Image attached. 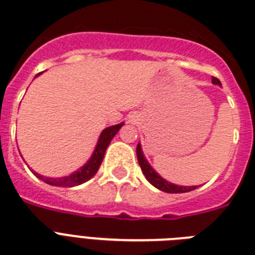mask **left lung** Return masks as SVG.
Listing matches in <instances>:
<instances>
[{
    "mask_svg": "<svg viewBox=\"0 0 255 255\" xmlns=\"http://www.w3.org/2000/svg\"><path fill=\"white\" fill-rule=\"evenodd\" d=\"M212 82L215 85H221V82L219 81V78L216 77H212ZM136 154H137V161H138V165L141 167L142 170V174L145 175V178L148 179L150 183H152L154 187L160 188L161 191H165V192H170V194H178V192H188V191H192V190H195L196 186H178V185H173L170 182L165 181L163 178H161L160 175L157 174L156 171L153 170L150 165L146 162V160L144 158V154L141 152V146L140 144L137 145L136 148Z\"/></svg>",
    "mask_w": 255,
    "mask_h": 255,
    "instance_id": "8db88e82",
    "label": "left lung"
}]
</instances>
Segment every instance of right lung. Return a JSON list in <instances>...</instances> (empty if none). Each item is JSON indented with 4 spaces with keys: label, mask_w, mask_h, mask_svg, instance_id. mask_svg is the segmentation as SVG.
<instances>
[{
    "label": "right lung",
    "mask_w": 255,
    "mask_h": 255,
    "mask_svg": "<svg viewBox=\"0 0 255 255\" xmlns=\"http://www.w3.org/2000/svg\"><path fill=\"white\" fill-rule=\"evenodd\" d=\"M123 126V123L117 124V126H113V127H109L106 129H103V132L99 136L98 144L95 146V150L93 153L92 158L88 161V163H85L84 166L81 167L80 170L73 173V174L68 175V177L63 178H47L43 177V175L35 173L34 174L44 181L45 183L52 186H61V187H73V186H78L85 183L86 181H89L90 178L94 177V174L98 171L99 166L103 161V157H105V152H106L107 146L111 142L113 137L118 133V131L121 129V127Z\"/></svg>",
    "instance_id": "add662e5"
}]
</instances>
